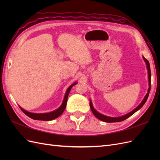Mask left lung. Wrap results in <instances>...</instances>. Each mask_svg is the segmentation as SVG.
I'll return each instance as SVG.
<instances>
[{"label": "left lung", "mask_w": 160, "mask_h": 160, "mask_svg": "<svg viewBox=\"0 0 160 160\" xmlns=\"http://www.w3.org/2000/svg\"><path fill=\"white\" fill-rule=\"evenodd\" d=\"M143 59L144 61L146 62V66H147V69H148V72L149 89H148V93L146 95V96H145V98L143 99V101H142V103H140L136 108L134 109L132 111H131V112H129V113H128L126 115H123V116H121V117H118V118H111V117H108V116L104 115L103 114H101L99 112H98V111H97L94 109L93 105H92L91 101L90 100V103H89L90 108H91V109L92 111V112H93V115L95 116L97 118H98L99 120L102 121V122H107V123H113V122H122V121H123L125 119H128V118H129L131 115H132L133 113H135V112H136L137 111H138L139 109H141L143 107V105L145 104V103L146 102V101H147V99L148 98V96H149V91H150V89H151V88H150V87H151V70H150L149 63V61L143 56Z\"/></svg>", "instance_id": "1"}]
</instances>
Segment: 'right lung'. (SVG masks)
<instances>
[{
  "instance_id": "1",
  "label": "right lung",
  "mask_w": 160,
  "mask_h": 160,
  "mask_svg": "<svg viewBox=\"0 0 160 160\" xmlns=\"http://www.w3.org/2000/svg\"><path fill=\"white\" fill-rule=\"evenodd\" d=\"M76 84H77V82H75V83H74L73 84H72L71 86H69V88L67 89V90L66 91V93L65 95V98H64L63 101H62L61 105L57 109L53 111H51V112L45 113H34L28 112V111L23 109L21 107H20V108L22 111V112L24 113L27 115L28 117L31 118L32 119L42 120V121H51V120H52L54 119H56L59 117V116H60L62 113H63V111H65V109L66 108L67 98H68L69 92L72 88V87L74 86Z\"/></svg>"
}]
</instances>
